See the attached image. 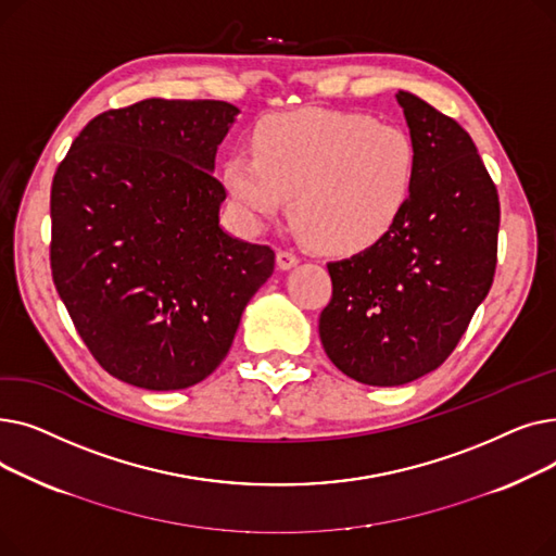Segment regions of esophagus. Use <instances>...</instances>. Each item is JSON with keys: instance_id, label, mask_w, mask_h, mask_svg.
Instances as JSON below:
<instances>
[{"instance_id": "1", "label": "esophagus", "mask_w": 556, "mask_h": 556, "mask_svg": "<svg viewBox=\"0 0 556 556\" xmlns=\"http://www.w3.org/2000/svg\"><path fill=\"white\" fill-rule=\"evenodd\" d=\"M298 256L290 252V250H277V268L279 270H290V268H295L298 266Z\"/></svg>"}]
</instances>
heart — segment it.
<instances>
[{
  "label": "heart",
  "mask_w": 556,
  "mask_h": 556,
  "mask_svg": "<svg viewBox=\"0 0 556 556\" xmlns=\"http://www.w3.org/2000/svg\"><path fill=\"white\" fill-rule=\"evenodd\" d=\"M254 155L231 153L223 182L239 216L263 227L293 198V218L317 248L356 254L399 225L417 185V146L399 126L358 112L302 110L270 116Z\"/></svg>",
  "instance_id": "heart-1"
}]
</instances>
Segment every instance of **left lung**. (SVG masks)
<instances>
[{
	"label": "left lung",
	"instance_id": "1",
	"mask_svg": "<svg viewBox=\"0 0 556 556\" xmlns=\"http://www.w3.org/2000/svg\"><path fill=\"white\" fill-rule=\"evenodd\" d=\"M417 146V185L388 237L329 263L319 315L331 363L365 386L394 388L440 367L486 298L501 202L473 139L424 99L399 90Z\"/></svg>",
	"mask_w": 556,
	"mask_h": 556
}]
</instances>
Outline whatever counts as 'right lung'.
<instances>
[{"label": "right lung", "instance_id": "right-lung-1", "mask_svg": "<svg viewBox=\"0 0 556 556\" xmlns=\"http://www.w3.org/2000/svg\"><path fill=\"white\" fill-rule=\"evenodd\" d=\"M239 108L146 99L103 112L51 185V275L99 365L185 390L227 356L275 252L220 227L216 151Z\"/></svg>", "mask_w": 556, "mask_h": 556}]
</instances>
